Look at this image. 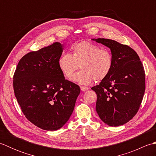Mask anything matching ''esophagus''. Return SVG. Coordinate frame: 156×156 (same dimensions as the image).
<instances>
[{
  "label": "esophagus",
  "instance_id": "esophagus-1",
  "mask_svg": "<svg viewBox=\"0 0 156 156\" xmlns=\"http://www.w3.org/2000/svg\"><path fill=\"white\" fill-rule=\"evenodd\" d=\"M80 88H81V90L83 91V92H85L88 90V88L87 87H80Z\"/></svg>",
  "mask_w": 156,
  "mask_h": 156
}]
</instances>
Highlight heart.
I'll return each instance as SVG.
<instances>
[{"label": "heart", "instance_id": "1", "mask_svg": "<svg viewBox=\"0 0 156 156\" xmlns=\"http://www.w3.org/2000/svg\"><path fill=\"white\" fill-rule=\"evenodd\" d=\"M112 55L108 49H101L91 42L84 41L75 44L72 54H66L59 58L58 64L63 74L80 84H90L93 80L101 81L109 74L112 67Z\"/></svg>", "mask_w": 156, "mask_h": 156}]
</instances>
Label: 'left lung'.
<instances>
[{
  "mask_svg": "<svg viewBox=\"0 0 156 156\" xmlns=\"http://www.w3.org/2000/svg\"><path fill=\"white\" fill-rule=\"evenodd\" d=\"M111 49L112 67L98 85L92 87L97 95L96 111L105 123L124 125L136 115L145 88V71L137 54L128 45L112 39H92Z\"/></svg>",
  "mask_w": 156,
  "mask_h": 156,
  "instance_id": "obj_1",
  "label": "left lung"
}]
</instances>
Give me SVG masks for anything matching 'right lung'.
Wrapping results in <instances>:
<instances>
[{
  "instance_id": "right-lung-1",
  "label": "right lung",
  "mask_w": 156,
  "mask_h": 156,
  "mask_svg": "<svg viewBox=\"0 0 156 156\" xmlns=\"http://www.w3.org/2000/svg\"><path fill=\"white\" fill-rule=\"evenodd\" d=\"M59 42L25 55L13 76L15 95L28 120L47 131L62 128L74 111L79 86L66 80L58 62Z\"/></svg>"
}]
</instances>
